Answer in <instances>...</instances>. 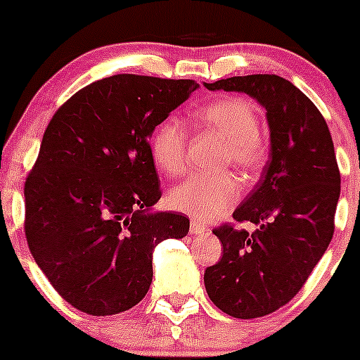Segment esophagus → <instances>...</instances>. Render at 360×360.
<instances>
[{
  "label": "esophagus",
  "mask_w": 360,
  "mask_h": 360,
  "mask_svg": "<svg viewBox=\"0 0 360 360\" xmlns=\"http://www.w3.org/2000/svg\"><path fill=\"white\" fill-rule=\"evenodd\" d=\"M209 230V228L205 226V224L198 223V221H191L190 223V233L191 235H198V233H205V231Z\"/></svg>",
  "instance_id": "obj_1"
}]
</instances>
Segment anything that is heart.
Wrapping results in <instances>:
<instances>
[{
    "label": "heart",
    "mask_w": 360,
    "mask_h": 360,
    "mask_svg": "<svg viewBox=\"0 0 360 360\" xmlns=\"http://www.w3.org/2000/svg\"><path fill=\"white\" fill-rule=\"evenodd\" d=\"M198 123L226 143L223 165L233 163L240 172L256 174L266 160L259 137V112L249 101L226 97L209 104L197 115ZM151 153L167 176H179L186 169V132L176 118H167L151 137ZM240 197V183L230 172L191 176L169 195L172 209L197 221H212L226 214Z\"/></svg>",
    "instance_id": "b5f03b06"
}]
</instances>
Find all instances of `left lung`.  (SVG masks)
<instances>
[{
    "instance_id": "8db88e82",
    "label": "left lung",
    "mask_w": 360,
    "mask_h": 360,
    "mask_svg": "<svg viewBox=\"0 0 360 360\" xmlns=\"http://www.w3.org/2000/svg\"><path fill=\"white\" fill-rule=\"evenodd\" d=\"M205 86L248 94L266 110L270 160L233 212L235 221L257 228H214L223 257L203 275L210 301L224 314L263 317L300 292L331 242L341 183L335 146L317 106L281 76H233Z\"/></svg>"
}]
</instances>
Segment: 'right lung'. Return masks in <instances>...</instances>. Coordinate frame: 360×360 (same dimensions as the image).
<instances>
[{
	"mask_svg": "<svg viewBox=\"0 0 360 360\" xmlns=\"http://www.w3.org/2000/svg\"><path fill=\"white\" fill-rule=\"evenodd\" d=\"M198 89L193 79L115 75L83 86L50 120L24 186V231L57 292L89 315L136 307L153 249L190 219L153 212L162 197L148 139Z\"/></svg>",
	"mask_w": 360,
	"mask_h": 360,
	"instance_id": "obj_1",
	"label": "right lung"
}]
</instances>
